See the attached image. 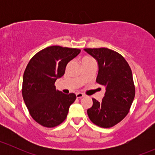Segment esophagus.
Wrapping results in <instances>:
<instances>
[{"label": "esophagus", "mask_w": 155, "mask_h": 155, "mask_svg": "<svg viewBox=\"0 0 155 155\" xmlns=\"http://www.w3.org/2000/svg\"><path fill=\"white\" fill-rule=\"evenodd\" d=\"M76 97L77 98H82V97H84V94L82 93H80V92H78V93L76 94Z\"/></svg>", "instance_id": "1"}]
</instances>
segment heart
I'll return each mask as SVG.
<instances>
[{
	"mask_svg": "<svg viewBox=\"0 0 155 155\" xmlns=\"http://www.w3.org/2000/svg\"><path fill=\"white\" fill-rule=\"evenodd\" d=\"M87 58H91L90 57H85L83 59H87ZM83 59H82V60H83Z\"/></svg>",
	"mask_w": 155,
	"mask_h": 155,
	"instance_id": "b5f03b06",
	"label": "heart"
}]
</instances>
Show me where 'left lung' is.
I'll list each match as a JSON object with an SVG mask.
<instances>
[{
  "mask_svg": "<svg viewBox=\"0 0 155 155\" xmlns=\"http://www.w3.org/2000/svg\"><path fill=\"white\" fill-rule=\"evenodd\" d=\"M98 64L96 82L106 87L102 101L92 99L87 110L91 121L101 127L115 126L128 114L135 97L131 69L121 54L107 48H84Z\"/></svg>",
  "mask_w": 155,
  "mask_h": 155,
  "instance_id": "left-lung-1",
  "label": "left lung"
}]
</instances>
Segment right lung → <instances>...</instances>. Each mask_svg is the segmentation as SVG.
Returning a JSON list of instances; mask_svg holds the SVG:
<instances>
[{
	"label": "right lung",
	"mask_w": 155,
	"mask_h": 155,
	"mask_svg": "<svg viewBox=\"0 0 155 155\" xmlns=\"http://www.w3.org/2000/svg\"><path fill=\"white\" fill-rule=\"evenodd\" d=\"M80 49L52 46L37 52L23 75L22 97L33 119L46 127H54L67 118L76 94L56 90L54 82L65 73L69 61Z\"/></svg>",
	"instance_id": "add662e5"
}]
</instances>
